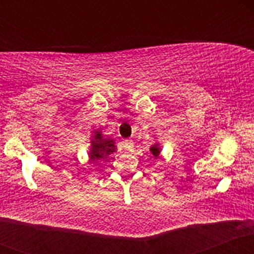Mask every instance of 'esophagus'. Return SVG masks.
<instances>
[{
  "label": "esophagus",
  "instance_id": "obj_1",
  "mask_svg": "<svg viewBox=\"0 0 254 254\" xmlns=\"http://www.w3.org/2000/svg\"><path fill=\"white\" fill-rule=\"evenodd\" d=\"M124 147L127 148V150H131V149H132V148H133V142L131 141V139H125Z\"/></svg>",
  "mask_w": 254,
  "mask_h": 254
}]
</instances>
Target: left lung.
<instances>
[{"mask_svg":"<svg viewBox=\"0 0 254 254\" xmlns=\"http://www.w3.org/2000/svg\"><path fill=\"white\" fill-rule=\"evenodd\" d=\"M150 153L153 154V156L155 157V159H157L160 155V153H161V148H160V144L157 143V142H155L153 145L150 147Z\"/></svg>","mask_w":254,"mask_h":254,"instance_id":"obj_1","label":"left lung"}]
</instances>
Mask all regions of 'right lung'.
Returning a JSON list of instances; mask_svg holds the SVG:
<instances>
[{
    "label": "right lung",
    "mask_w": 254,
    "mask_h": 254,
    "mask_svg": "<svg viewBox=\"0 0 254 254\" xmlns=\"http://www.w3.org/2000/svg\"><path fill=\"white\" fill-rule=\"evenodd\" d=\"M90 145L88 150V157L92 162H97L99 160H103L109 157L111 154L117 150L115 138L111 136L104 135L100 129L94 130L90 137Z\"/></svg>",
    "instance_id": "1"
}]
</instances>
